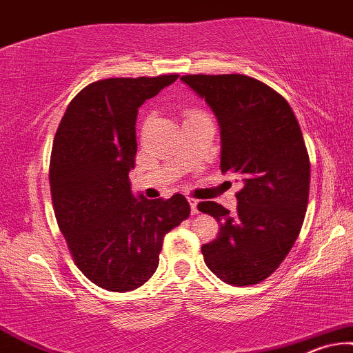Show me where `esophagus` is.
Here are the masks:
<instances>
[{
    "instance_id": "1",
    "label": "esophagus",
    "mask_w": 353,
    "mask_h": 353,
    "mask_svg": "<svg viewBox=\"0 0 353 353\" xmlns=\"http://www.w3.org/2000/svg\"><path fill=\"white\" fill-rule=\"evenodd\" d=\"M197 203H199V200L189 197V205H190V213H192V215H197V213H199Z\"/></svg>"
}]
</instances>
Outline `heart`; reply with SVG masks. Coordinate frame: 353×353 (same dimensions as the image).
<instances>
[{"instance_id":"obj_1","label":"heart","mask_w":353,"mask_h":353,"mask_svg":"<svg viewBox=\"0 0 353 353\" xmlns=\"http://www.w3.org/2000/svg\"><path fill=\"white\" fill-rule=\"evenodd\" d=\"M202 112H199V110H195V109H187L185 112H184V117H185V120L187 119H194V117H202Z\"/></svg>"}]
</instances>
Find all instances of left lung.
<instances>
[{"mask_svg":"<svg viewBox=\"0 0 353 353\" xmlns=\"http://www.w3.org/2000/svg\"><path fill=\"white\" fill-rule=\"evenodd\" d=\"M187 86L220 125L221 172L243 181L236 213L215 202L200 212L220 223L203 244L205 264L223 282L256 285L279 269L300 234L310 195V156L292 107L244 74H185Z\"/></svg>","mask_w":353,"mask_h":353,"instance_id":"1","label":"left lung"}]
</instances>
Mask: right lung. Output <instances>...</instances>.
I'll list each match as a JSON object with an SVG mask.
<instances>
[{
  "mask_svg": "<svg viewBox=\"0 0 353 353\" xmlns=\"http://www.w3.org/2000/svg\"><path fill=\"white\" fill-rule=\"evenodd\" d=\"M179 74L109 78L81 89L61 117L50 156L57 223L74 264L97 287L130 292L159 264L164 234L190 215L182 194L133 197L138 107Z\"/></svg>",
  "mask_w": 353,
  "mask_h": 353,
  "instance_id": "right-lung-1",
  "label": "right lung"
}]
</instances>
